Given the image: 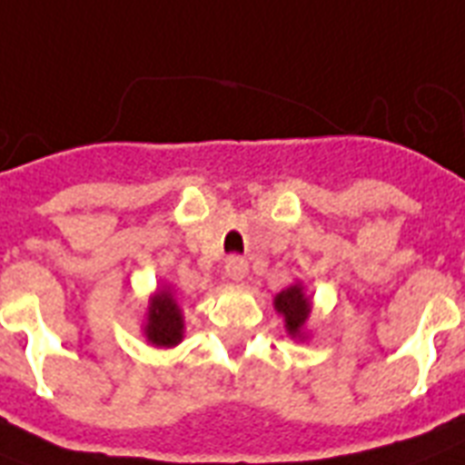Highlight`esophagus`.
<instances>
[{
  "label": "esophagus",
  "mask_w": 465,
  "mask_h": 465,
  "mask_svg": "<svg viewBox=\"0 0 465 465\" xmlns=\"http://www.w3.org/2000/svg\"><path fill=\"white\" fill-rule=\"evenodd\" d=\"M224 272L229 280H233V282H241V280H246V275H248V262L243 261V258H239V255H233V258H229V261H226Z\"/></svg>",
  "instance_id": "34e87169"
}]
</instances>
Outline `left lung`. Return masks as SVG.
<instances>
[{"label": "left lung", "mask_w": 465, "mask_h": 465, "mask_svg": "<svg viewBox=\"0 0 465 465\" xmlns=\"http://www.w3.org/2000/svg\"><path fill=\"white\" fill-rule=\"evenodd\" d=\"M272 306L275 311L282 316L284 321V331L290 335L292 340H299V342H304L309 338V332H306V325H309L311 318V309H313V302L306 294V287L302 282L290 284L287 290H282L280 294H275L272 299Z\"/></svg>", "instance_id": "left-lung-1"}]
</instances>
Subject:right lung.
Returning <instances> with one entry per match:
<instances>
[{
  "label": "right lung",
  "mask_w": 465,
  "mask_h": 465,
  "mask_svg": "<svg viewBox=\"0 0 465 465\" xmlns=\"http://www.w3.org/2000/svg\"><path fill=\"white\" fill-rule=\"evenodd\" d=\"M142 335L149 345L159 347V350H171V347L181 345L185 338V318H183L181 302L168 282H161L156 292L149 294Z\"/></svg>",
  "instance_id": "1"
}]
</instances>
